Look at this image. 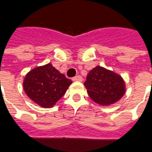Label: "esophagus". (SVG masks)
<instances>
[{
    "mask_svg": "<svg viewBox=\"0 0 152 152\" xmlns=\"http://www.w3.org/2000/svg\"><path fill=\"white\" fill-rule=\"evenodd\" d=\"M73 81H75V82H82V76H80V75H77V76H75L72 78Z\"/></svg>",
    "mask_w": 152,
    "mask_h": 152,
    "instance_id": "esophagus-1",
    "label": "esophagus"
}]
</instances>
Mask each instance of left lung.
<instances>
[{
	"instance_id": "left-lung-1",
	"label": "left lung",
	"mask_w": 152,
	"mask_h": 152,
	"mask_svg": "<svg viewBox=\"0 0 152 152\" xmlns=\"http://www.w3.org/2000/svg\"><path fill=\"white\" fill-rule=\"evenodd\" d=\"M84 86L89 97L102 105L116 103L125 93L122 77L102 66H96L89 71Z\"/></svg>"
}]
</instances>
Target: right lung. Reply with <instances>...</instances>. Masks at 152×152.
<instances>
[{
  "instance_id": "add662e5",
  "label": "right lung",
  "mask_w": 152,
  "mask_h": 152,
  "mask_svg": "<svg viewBox=\"0 0 152 152\" xmlns=\"http://www.w3.org/2000/svg\"><path fill=\"white\" fill-rule=\"evenodd\" d=\"M71 83V80L48 63L28 72L23 86L30 99L43 108H50L65 94Z\"/></svg>"
}]
</instances>
